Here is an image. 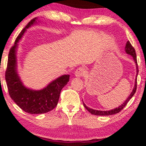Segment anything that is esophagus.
<instances>
[{
    "mask_svg": "<svg viewBox=\"0 0 146 146\" xmlns=\"http://www.w3.org/2000/svg\"><path fill=\"white\" fill-rule=\"evenodd\" d=\"M86 73V70L83 67H79L75 72V75L76 77H82Z\"/></svg>",
    "mask_w": 146,
    "mask_h": 146,
    "instance_id": "esophagus-1",
    "label": "esophagus"
}]
</instances>
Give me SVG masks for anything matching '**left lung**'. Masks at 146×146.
Listing matches in <instances>:
<instances>
[{
  "label": "left lung",
  "instance_id": "left-lung-1",
  "mask_svg": "<svg viewBox=\"0 0 146 146\" xmlns=\"http://www.w3.org/2000/svg\"><path fill=\"white\" fill-rule=\"evenodd\" d=\"M125 52H126L129 55H130V56H132L133 57V59L135 60V63H136V65H137V76L136 78H137V75H138V72H139V70H138V64H137V56H136V53H135V49L134 48L133 46H132V44H130V41H128L127 42L126 44H125ZM137 78L136 80H135V87H134L133 88V90H132V92L131 93V94L130 95V96L128 97V98L126 100H125L124 103L123 104H121L120 106H119L118 108H115V109H113L111 110H108V111H101V110H93L92 109V108H88V107H87L86 105L84 104L83 103L84 106V107L86 108V109L88 110V111H89L90 113L93 114V115H103V116H108V115H115V114H117L118 113H119L121 110L123 109V108L125 106V105L128 104V102H129V100H130L132 98V96H133L134 95H135V92H136V90H137Z\"/></svg>",
  "mask_w": 146,
  "mask_h": 146
}]
</instances>
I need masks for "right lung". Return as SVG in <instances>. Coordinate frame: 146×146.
<instances>
[{
    "label": "right lung",
    "mask_w": 146,
    "mask_h": 146,
    "mask_svg": "<svg viewBox=\"0 0 146 146\" xmlns=\"http://www.w3.org/2000/svg\"><path fill=\"white\" fill-rule=\"evenodd\" d=\"M36 21L33 18L19 33L14 44L11 46L8 56L5 71V80L9 95L22 110L30 114L46 113L55 108L58 104L61 90L69 80V75H64L52 82L40 90H32L25 88L16 73V49L17 42L26 29Z\"/></svg>",
    "instance_id": "add662e5"
}]
</instances>
